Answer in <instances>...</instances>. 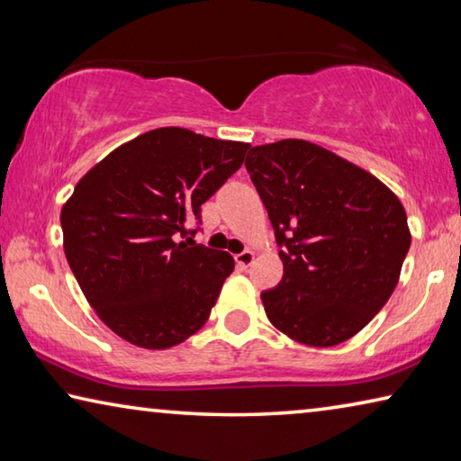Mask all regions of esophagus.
<instances>
[{
  "mask_svg": "<svg viewBox=\"0 0 461 461\" xmlns=\"http://www.w3.org/2000/svg\"><path fill=\"white\" fill-rule=\"evenodd\" d=\"M252 262H254V252H252V249H244V252L236 254V264H238V267L248 268Z\"/></svg>",
  "mask_w": 461,
  "mask_h": 461,
  "instance_id": "obj_1",
  "label": "esophagus"
}]
</instances>
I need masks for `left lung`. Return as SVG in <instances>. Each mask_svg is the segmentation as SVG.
<instances>
[{
	"label": "left lung",
	"mask_w": 461,
	"mask_h": 461,
	"mask_svg": "<svg viewBox=\"0 0 461 461\" xmlns=\"http://www.w3.org/2000/svg\"><path fill=\"white\" fill-rule=\"evenodd\" d=\"M283 280L262 291L270 323L305 346L356 335L386 305L411 248L407 213L376 176L305 140L249 148Z\"/></svg>",
	"instance_id": "1"
}]
</instances>
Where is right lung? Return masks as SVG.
<instances>
[{"label":"right lung","instance_id":"1","mask_svg":"<svg viewBox=\"0 0 461 461\" xmlns=\"http://www.w3.org/2000/svg\"><path fill=\"white\" fill-rule=\"evenodd\" d=\"M249 144L158 128L107 154L60 213L65 254L109 330L134 346L165 349L199 331L233 258L176 241L194 236L201 205L236 173ZM195 221L194 230L185 223Z\"/></svg>","mask_w":461,"mask_h":461}]
</instances>
